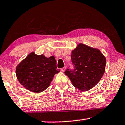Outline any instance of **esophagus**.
Returning a JSON list of instances; mask_svg holds the SVG:
<instances>
[{"mask_svg":"<svg viewBox=\"0 0 125 125\" xmlns=\"http://www.w3.org/2000/svg\"><path fill=\"white\" fill-rule=\"evenodd\" d=\"M66 69V67H64L62 68L61 70V72H65Z\"/></svg>","mask_w":125,"mask_h":125,"instance_id":"34e87169","label":"esophagus"}]
</instances>
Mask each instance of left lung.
Listing matches in <instances>:
<instances>
[{
	"mask_svg": "<svg viewBox=\"0 0 125 125\" xmlns=\"http://www.w3.org/2000/svg\"><path fill=\"white\" fill-rule=\"evenodd\" d=\"M74 70L67 69L64 73L72 84L80 91L94 88L105 72L106 59L98 49L80 43L72 51Z\"/></svg>",
	"mask_w": 125,
	"mask_h": 125,
	"instance_id": "left-lung-1",
	"label": "left lung"
}]
</instances>
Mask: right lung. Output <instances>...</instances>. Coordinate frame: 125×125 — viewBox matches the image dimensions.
<instances>
[{"instance_id":"add662e5","label":"right lung","mask_w":125,"mask_h":125,"mask_svg":"<svg viewBox=\"0 0 125 125\" xmlns=\"http://www.w3.org/2000/svg\"><path fill=\"white\" fill-rule=\"evenodd\" d=\"M60 72L54 56L29 53L16 67V75L21 84L35 93L44 91L50 86L55 74Z\"/></svg>"}]
</instances>
